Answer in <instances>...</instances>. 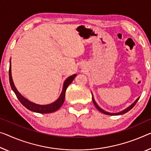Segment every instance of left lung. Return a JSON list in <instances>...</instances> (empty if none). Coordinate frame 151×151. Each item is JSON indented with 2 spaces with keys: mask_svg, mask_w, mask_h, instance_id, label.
I'll return each instance as SVG.
<instances>
[{
  "mask_svg": "<svg viewBox=\"0 0 151 151\" xmlns=\"http://www.w3.org/2000/svg\"><path fill=\"white\" fill-rule=\"evenodd\" d=\"M139 98H140V97H139ZM139 98H138L137 99H136V101L134 102V103H132L130 106H129L126 109H124V110H123V111H120V112H119V113H109V112H106V111H104L103 109H101V107H100V106H99L98 105H97L96 102H95L94 99V98H93V96H92V101H93L94 105V106H96V108L97 109H98L99 111H101V113H104V114L109 115H123V114H124V113H127V112H128V111H129V110H131L133 108L134 106H135V105L136 104V103H137V101H138Z\"/></svg>",
  "mask_w": 151,
  "mask_h": 151,
  "instance_id": "1",
  "label": "left lung"
}]
</instances>
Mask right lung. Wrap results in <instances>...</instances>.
I'll return each instance as SVG.
<instances>
[{
    "label": "right lung",
    "mask_w": 151,
    "mask_h": 151,
    "mask_svg": "<svg viewBox=\"0 0 151 151\" xmlns=\"http://www.w3.org/2000/svg\"><path fill=\"white\" fill-rule=\"evenodd\" d=\"M9 82H10V85L13 92H15V94L17 96V99H19L20 103L24 105L25 108H27V109L36 113H50L55 112V111H57L61 107L63 104L64 103L65 101V92L67 90V88L68 87V86L73 82L74 78L76 76V74H73V75L69 76L65 80L63 83V90L61 92V94L57 101H55L54 103H52L49 104V105H37L36 103H32V102L29 101L27 99H25L21 94L18 90L16 88L15 85H14L12 76H11V61H10V66H9Z\"/></svg>",
    "instance_id": "right-lung-1"
}]
</instances>
